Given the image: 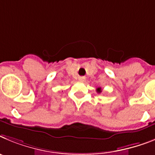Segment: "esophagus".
I'll use <instances>...</instances> for the list:
<instances>
[{"label": "esophagus", "mask_w": 155, "mask_h": 155, "mask_svg": "<svg viewBox=\"0 0 155 155\" xmlns=\"http://www.w3.org/2000/svg\"><path fill=\"white\" fill-rule=\"evenodd\" d=\"M84 80H85V79H84V78H83V77H80V78H79V81L83 82V81H84Z\"/></svg>", "instance_id": "1"}]
</instances>
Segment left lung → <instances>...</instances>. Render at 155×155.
<instances>
[{
	"label": "left lung",
	"mask_w": 155,
	"mask_h": 155,
	"mask_svg": "<svg viewBox=\"0 0 155 155\" xmlns=\"http://www.w3.org/2000/svg\"><path fill=\"white\" fill-rule=\"evenodd\" d=\"M97 92L99 93V94H100V93H101V87H98V88L97 89Z\"/></svg>",
	"instance_id": "obj_1"
}]
</instances>
